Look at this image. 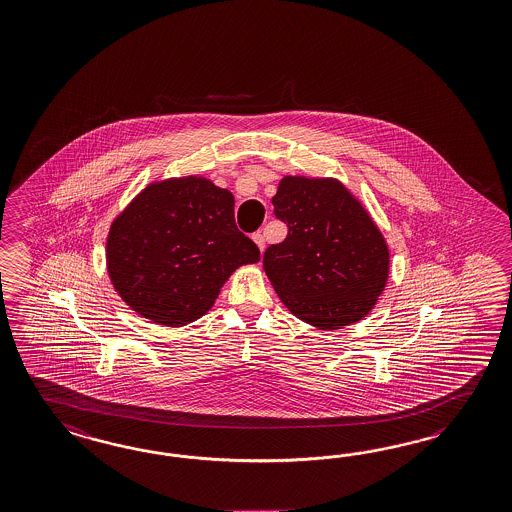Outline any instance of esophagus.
Segmentation results:
<instances>
[{
    "mask_svg": "<svg viewBox=\"0 0 512 512\" xmlns=\"http://www.w3.org/2000/svg\"><path fill=\"white\" fill-rule=\"evenodd\" d=\"M252 239H254V243L258 245V249H260V252H263V250H265V239H263V235L254 234V237H252Z\"/></svg>",
    "mask_w": 512,
    "mask_h": 512,
    "instance_id": "34e87169",
    "label": "esophagus"
}]
</instances>
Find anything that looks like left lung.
Instances as JSON below:
<instances>
[{
    "mask_svg": "<svg viewBox=\"0 0 512 512\" xmlns=\"http://www.w3.org/2000/svg\"><path fill=\"white\" fill-rule=\"evenodd\" d=\"M288 237L263 254L282 305L323 331L361 322L376 307L391 252L363 202L335 177L284 176L273 196Z\"/></svg>",
    "mask_w": 512,
    "mask_h": 512,
    "instance_id": "8db88e82",
    "label": "left lung"
}]
</instances>
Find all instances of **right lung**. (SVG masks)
<instances>
[{"label":"right lung","instance_id":"obj_1","mask_svg":"<svg viewBox=\"0 0 512 512\" xmlns=\"http://www.w3.org/2000/svg\"><path fill=\"white\" fill-rule=\"evenodd\" d=\"M234 194L204 176L151 181L110 224L106 271L127 307L162 327L205 316L260 250L235 226Z\"/></svg>","mask_w":512,"mask_h":512}]
</instances>
